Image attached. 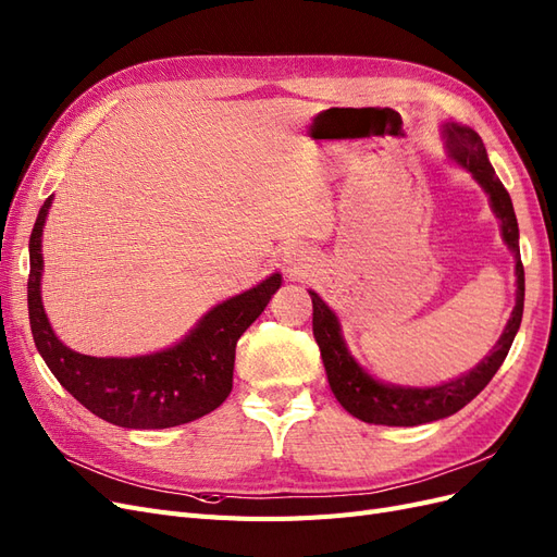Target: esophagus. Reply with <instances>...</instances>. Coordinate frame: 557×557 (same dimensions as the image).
Masks as SVG:
<instances>
[{
	"mask_svg": "<svg viewBox=\"0 0 557 557\" xmlns=\"http://www.w3.org/2000/svg\"><path fill=\"white\" fill-rule=\"evenodd\" d=\"M290 272H299V267L293 260H290Z\"/></svg>",
	"mask_w": 557,
	"mask_h": 557,
	"instance_id": "esophagus-1",
	"label": "esophagus"
}]
</instances>
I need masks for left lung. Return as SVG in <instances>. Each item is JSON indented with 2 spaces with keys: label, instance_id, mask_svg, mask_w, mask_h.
I'll return each mask as SVG.
<instances>
[{
  "label": "left lung",
  "instance_id": "1",
  "mask_svg": "<svg viewBox=\"0 0 557 557\" xmlns=\"http://www.w3.org/2000/svg\"><path fill=\"white\" fill-rule=\"evenodd\" d=\"M446 139L453 158L458 160L467 172H471V176L483 185V190L491 195L493 211L502 223L504 242L513 250L518 276L516 309L491 356H487L479 367L471 369L469 374L436 387H395L383 385L367 372H362V367L352 360L342 339L339 320H336V315L330 311L323 299L315 293H309L313 305V336L320 348V358H323L325 364L332 393L350 416L364 420V423L411 428L458 413L497 374V369L502 367L504 358H507V352L513 344V336L520 327L522 301H525V269H522L520 262L518 221L513 213L511 197L497 178L493 164L487 162L485 146L474 129L450 123L446 125Z\"/></svg>",
  "mask_w": 557,
  "mask_h": 557
}]
</instances>
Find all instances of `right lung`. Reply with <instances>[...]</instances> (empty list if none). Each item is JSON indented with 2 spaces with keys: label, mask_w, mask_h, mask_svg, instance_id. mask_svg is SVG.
I'll return each instance as SVG.
<instances>
[{
  "label": "right lung",
  "mask_w": 557,
  "mask_h": 557,
  "mask_svg": "<svg viewBox=\"0 0 557 557\" xmlns=\"http://www.w3.org/2000/svg\"><path fill=\"white\" fill-rule=\"evenodd\" d=\"M50 205L53 197L44 201L29 237L27 309L37 350L64 391L107 423L129 430L176 428L221 407L232 393L234 348L281 288V274L211 309L174 348L141 358L81 356L50 330L41 305V232Z\"/></svg>",
  "instance_id": "1"
}]
</instances>
